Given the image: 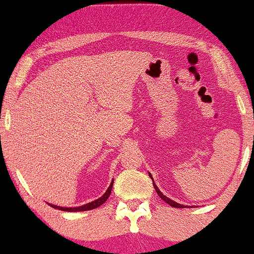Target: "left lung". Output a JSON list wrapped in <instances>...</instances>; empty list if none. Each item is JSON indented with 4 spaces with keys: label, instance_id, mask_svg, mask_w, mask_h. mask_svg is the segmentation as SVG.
Returning <instances> with one entry per match:
<instances>
[{
    "label": "left lung",
    "instance_id": "obj_1",
    "mask_svg": "<svg viewBox=\"0 0 254 254\" xmlns=\"http://www.w3.org/2000/svg\"><path fill=\"white\" fill-rule=\"evenodd\" d=\"M149 177L151 178V180H153V177H151L150 173H149ZM153 185H154V189H155V191L157 192V194H159V197L161 198V199H164L165 202L167 203V204H170L171 206H173V208H186V205H183V204H179V203L174 202V200H172V199H170V198H168V197H166L165 194L162 193V192L159 190V188H157L156 184L154 183V180H153Z\"/></svg>",
    "mask_w": 254,
    "mask_h": 254
}]
</instances>
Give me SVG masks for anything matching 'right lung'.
<instances>
[{"mask_svg": "<svg viewBox=\"0 0 254 254\" xmlns=\"http://www.w3.org/2000/svg\"><path fill=\"white\" fill-rule=\"evenodd\" d=\"M112 185H113V180H112V183H111V185L109 186V189H107L106 192H105L103 196H101L100 198H98V199L93 200V202L84 204V205L75 206V208H63V206L54 205V204H50V205L52 206V208L58 209V210H62V211H86V210H92V209L98 208V206H100L101 204H104L105 202H106L107 198L110 197L111 191H112Z\"/></svg>", "mask_w": 254, "mask_h": 254, "instance_id": "add662e5", "label": "right lung"}]
</instances>
